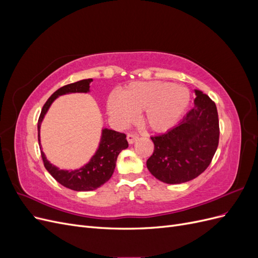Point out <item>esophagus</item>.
<instances>
[{"label": "esophagus", "instance_id": "esophagus-1", "mask_svg": "<svg viewBox=\"0 0 258 258\" xmlns=\"http://www.w3.org/2000/svg\"><path fill=\"white\" fill-rule=\"evenodd\" d=\"M138 138H139V136H138L137 134H132V132H130V134H128L127 140H128L129 144H134V143L137 141V140H138Z\"/></svg>", "mask_w": 258, "mask_h": 258}]
</instances>
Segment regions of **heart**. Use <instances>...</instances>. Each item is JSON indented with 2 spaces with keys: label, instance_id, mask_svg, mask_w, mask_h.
I'll use <instances>...</instances> for the list:
<instances>
[{
  "label": "heart",
  "instance_id": "heart-1",
  "mask_svg": "<svg viewBox=\"0 0 258 258\" xmlns=\"http://www.w3.org/2000/svg\"><path fill=\"white\" fill-rule=\"evenodd\" d=\"M189 91L168 82L135 83L120 97L110 96L108 114L119 123L134 120L136 112H143V120L155 131H166L177 122L189 104Z\"/></svg>",
  "mask_w": 258,
  "mask_h": 258
}]
</instances>
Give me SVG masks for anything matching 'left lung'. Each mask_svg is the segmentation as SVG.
I'll return each instance as SVG.
<instances>
[{"label": "left lung", "instance_id": "1", "mask_svg": "<svg viewBox=\"0 0 258 258\" xmlns=\"http://www.w3.org/2000/svg\"><path fill=\"white\" fill-rule=\"evenodd\" d=\"M195 107L166 134L151 137L154 153L147 169L159 181L179 184L191 181L210 166L220 140L215 103L195 90Z\"/></svg>", "mask_w": 258, "mask_h": 258}]
</instances>
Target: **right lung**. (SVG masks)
<instances>
[{"instance_id": "obj_1", "label": "right lung", "mask_w": 258, "mask_h": 258, "mask_svg": "<svg viewBox=\"0 0 258 258\" xmlns=\"http://www.w3.org/2000/svg\"><path fill=\"white\" fill-rule=\"evenodd\" d=\"M91 79L83 80L76 83H72L63 86L54 91L49 99L44 104L40 117L37 121V131H38V144L40 143V128L45 114L47 113L49 106L59 96L66 95V93L72 92H88L90 88ZM128 147V141L126 135L121 132H117L115 130L103 129L102 137L99 148L95 156L90 159L87 165L83 168L74 171L59 170L57 167L52 166L51 163L46 159L43 152L42 159L46 170L51 174V176L56 179L58 183L63 185L67 188H70L76 191H88L97 189L98 187L102 186L111 178L114 169L116 166V160L119 153Z\"/></svg>"}]
</instances>
